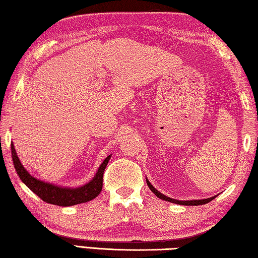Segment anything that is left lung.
<instances>
[{"instance_id":"1","label":"left lung","mask_w":258,"mask_h":258,"mask_svg":"<svg viewBox=\"0 0 258 258\" xmlns=\"http://www.w3.org/2000/svg\"><path fill=\"white\" fill-rule=\"evenodd\" d=\"M146 182H147V185L149 186V188L152 189V191L155 193V196L158 197L159 199H162V200L165 201H168V202H172V203H176V205H182V206H201V205H206V203L212 201L213 199L216 197H212V198H209V199H203V200H192V201H178V200H175V199H171L166 196H164L160 192H158L156 188H155L148 179H146Z\"/></svg>"}]
</instances>
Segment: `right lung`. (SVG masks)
Wrapping results in <instances>:
<instances>
[{
    "mask_svg": "<svg viewBox=\"0 0 258 258\" xmlns=\"http://www.w3.org/2000/svg\"><path fill=\"white\" fill-rule=\"evenodd\" d=\"M11 154L14 168H16V171L19 175V177L21 178V181L26 184L33 193H36L42 201L59 207L80 205V203L91 201L93 200L94 198L98 197L102 189V185H103L104 169L111 157L108 156L104 159V162L101 164L100 168L98 169V173H96L94 178L92 179L90 183H87L84 186L81 187L67 188L55 186L52 185V184L39 181L36 177L31 176V175L24 169L22 164L20 163V159L18 158L13 144H11Z\"/></svg>",
    "mask_w": 258,
    "mask_h": 258,
    "instance_id": "right-lung-1",
    "label": "right lung"
}]
</instances>
